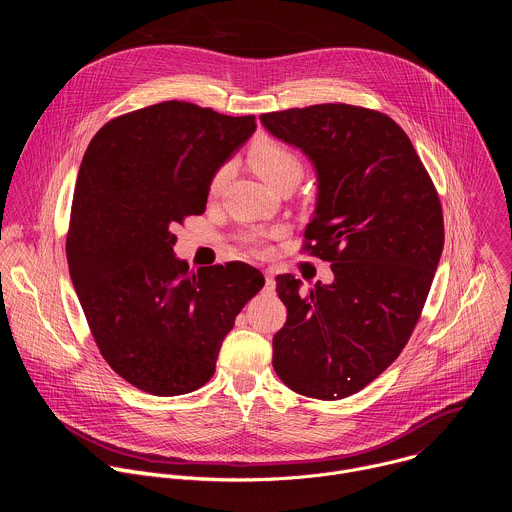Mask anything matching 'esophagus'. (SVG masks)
<instances>
[{
  "label": "esophagus",
  "instance_id": "1",
  "mask_svg": "<svg viewBox=\"0 0 512 512\" xmlns=\"http://www.w3.org/2000/svg\"><path fill=\"white\" fill-rule=\"evenodd\" d=\"M265 281H267V285H273V283H275V269H273V267H267V269H265Z\"/></svg>",
  "mask_w": 512,
  "mask_h": 512
}]
</instances>
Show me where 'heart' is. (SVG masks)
<instances>
[{"mask_svg": "<svg viewBox=\"0 0 512 512\" xmlns=\"http://www.w3.org/2000/svg\"><path fill=\"white\" fill-rule=\"evenodd\" d=\"M247 162L251 170L273 190L287 182H298L302 176V162L298 154L291 148H287L285 143L275 141L271 137H261L251 145L247 152ZM225 174H227L225 170L216 172L210 184L212 192H218V188L223 186ZM245 241L253 249H259L263 245V237L259 233H249Z\"/></svg>", "mask_w": 512, "mask_h": 512, "instance_id": "heart-1", "label": "heart"}]
</instances>
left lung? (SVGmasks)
<instances>
[{"label": "left lung", "mask_w": 512, "mask_h": 512, "mask_svg": "<svg viewBox=\"0 0 512 512\" xmlns=\"http://www.w3.org/2000/svg\"><path fill=\"white\" fill-rule=\"evenodd\" d=\"M259 119L314 164L304 249L334 273L308 294L294 275L275 277L287 320L273 336V369L300 395L342 399L405 348L442 257V204L411 139L385 113L324 103Z\"/></svg>", "instance_id": "8db88e82"}]
</instances>
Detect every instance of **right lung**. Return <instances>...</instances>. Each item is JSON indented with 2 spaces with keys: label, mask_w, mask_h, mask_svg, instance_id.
I'll return each instance as SVG.
<instances>
[{
  "label": "right lung",
  "mask_w": 512,
  "mask_h": 512,
  "mask_svg": "<svg viewBox=\"0 0 512 512\" xmlns=\"http://www.w3.org/2000/svg\"><path fill=\"white\" fill-rule=\"evenodd\" d=\"M257 129L184 101L105 123L91 139L72 196L66 259L109 367L158 397L200 389L237 314L263 287L231 261L188 271L176 225L202 214L214 174Z\"/></svg>",
  "instance_id": "1"
}]
</instances>
